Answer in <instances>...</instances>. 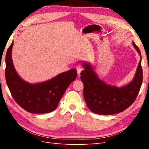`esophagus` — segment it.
Here are the masks:
<instances>
[{
    "label": "esophagus",
    "mask_w": 149,
    "mask_h": 149,
    "mask_svg": "<svg viewBox=\"0 0 149 149\" xmlns=\"http://www.w3.org/2000/svg\"><path fill=\"white\" fill-rule=\"evenodd\" d=\"M83 68H81V67H80V66L76 67V71H77V73H78V75H80L81 72L83 71Z\"/></svg>",
    "instance_id": "esophagus-1"
}]
</instances>
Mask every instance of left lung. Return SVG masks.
Masks as SVG:
<instances>
[{
  "instance_id": "8db88e82",
  "label": "left lung",
  "mask_w": 149,
  "mask_h": 149,
  "mask_svg": "<svg viewBox=\"0 0 149 149\" xmlns=\"http://www.w3.org/2000/svg\"><path fill=\"white\" fill-rule=\"evenodd\" d=\"M132 45L141 57L139 48L134 42ZM141 58L133 80L121 88L106 84L97 77L91 65L83 63L84 70L81 73V80L84 84V100L90 111L100 115H111L123 112L132 104L142 83Z\"/></svg>"
}]
</instances>
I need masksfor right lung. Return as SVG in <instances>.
<instances>
[{
  "mask_svg": "<svg viewBox=\"0 0 149 149\" xmlns=\"http://www.w3.org/2000/svg\"><path fill=\"white\" fill-rule=\"evenodd\" d=\"M12 42L6 56V79L15 102L33 114L49 113L55 110L69 85L77 76L73 68L61 73L43 83L30 84L22 79L16 72L12 60Z\"/></svg>",
  "mask_w": 149,
  "mask_h": 149,
  "instance_id": "obj_1",
  "label": "right lung"
}]
</instances>
